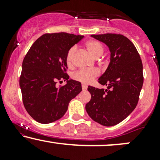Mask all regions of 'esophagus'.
<instances>
[{
  "label": "esophagus",
  "instance_id": "1",
  "mask_svg": "<svg viewBox=\"0 0 160 160\" xmlns=\"http://www.w3.org/2000/svg\"><path fill=\"white\" fill-rule=\"evenodd\" d=\"M82 89H83V90H86V89H87V86L85 85V84H82Z\"/></svg>",
  "mask_w": 160,
  "mask_h": 160
}]
</instances>
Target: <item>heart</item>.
<instances>
[{"instance_id":"1","label":"heart","mask_w":160,"mask_h":160,"mask_svg":"<svg viewBox=\"0 0 160 160\" xmlns=\"http://www.w3.org/2000/svg\"><path fill=\"white\" fill-rule=\"evenodd\" d=\"M86 47L88 52L94 58H98L103 54L104 47L100 42L97 40H89L86 43ZM76 52V47H72L69 49L66 56V62L68 65H71L73 64L74 53ZM99 74L97 69L90 70H80L73 75L74 80L82 82V83H89L93 78H96Z\"/></svg>"}]
</instances>
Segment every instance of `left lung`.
<instances>
[{"label":"left lung","mask_w":160,"mask_h":160,"mask_svg":"<svg viewBox=\"0 0 160 160\" xmlns=\"http://www.w3.org/2000/svg\"><path fill=\"white\" fill-rule=\"evenodd\" d=\"M107 45L111 52L110 63L98 78L107 89L88 86L91 100L86 104L89 117L104 126L120 123L134 111L144 82L141 57L134 44L121 34H92Z\"/></svg>","instance_id":"obj_1"}]
</instances>
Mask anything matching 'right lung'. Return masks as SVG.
<instances>
[{"mask_svg":"<svg viewBox=\"0 0 160 160\" xmlns=\"http://www.w3.org/2000/svg\"><path fill=\"white\" fill-rule=\"evenodd\" d=\"M83 38L65 32L45 34L33 43L24 58L19 86L22 102L29 115L42 124L62 118L71 99L82 91L81 83L69 79L66 56ZM58 80L66 84L59 88Z\"/></svg>","mask_w":160,"mask_h":160,"instance_id":"1","label":"right lung"}]
</instances>
